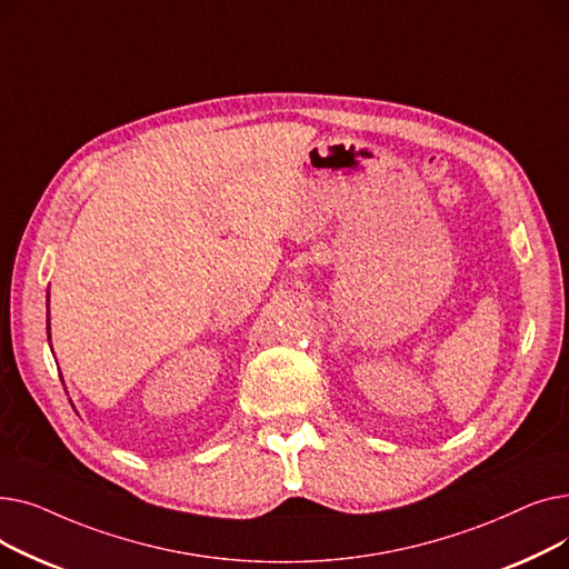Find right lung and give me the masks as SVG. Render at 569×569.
<instances>
[{"instance_id": "add662e5", "label": "right lung", "mask_w": 569, "mask_h": 569, "mask_svg": "<svg viewBox=\"0 0 569 569\" xmlns=\"http://www.w3.org/2000/svg\"><path fill=\"white\" fill-rule=\"evenodd\" d=\"M48 330H50V327H48Z\"/></svg>"}]
</instances>
